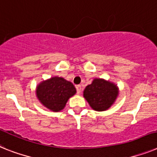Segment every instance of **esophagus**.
I'll return each mask as SVG.
<instances>
[{"label": "esophagus", "instance_id": "34e87169", "mask_svg": "<svg viewBox=\"0 0 157 157\" xmlns=\"http://www.w3.org/2000/svg\"><path fill=\"white\" fill-rule=\"evenodd\" d=\"M76 90H77V94H79L82 92V86L81 85H78L76 86Z\"/></svg>", "mask_w": 157, "mask_h": 157}]
</instances>
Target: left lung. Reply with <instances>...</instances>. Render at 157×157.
<instances>
[{
    "mask_svg": "<svg viewBox=\"0 0 157 157\" xmlns=\"http://www.w3.org/2000/svg\"><path fill=\"white\" fill-rule=\"evenodd\" d=\"M119 95V87L109 80L94 78L83 90V97L93 110L103 111L109 109Z\"/></svg>",
    "mask_w": 157,
    "mask_h": 157,
    "instance_id": "8db88e82",
    "label": "left lung"
}]
</instances>
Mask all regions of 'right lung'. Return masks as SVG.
I'll list each match as a JSON object with an SVG mask.
<instances>
[{"label": "right lung", "instance_id": "1", "mask_svg": "<svg viewBox=\"0 0 157 157\" xmlns=\"http://www.w3.org/2000/svg\"><path fill=\"white\" fill-rule=\"evenodd\" d=\"M75 94L72 82L57 76L41 81L36 87V96L40 103L55 112L62 111L68 99Z\"/></svg>", "mask_w": 157, "mask_h": 157}]
</instances>
